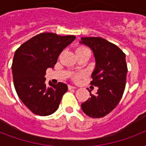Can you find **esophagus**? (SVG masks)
I'll return each instance as SVG.
<instances>
[{"label": "esophagus", "mask_w": 146, "mask_h": 146, "mask_svg": "<svg viewBox=\"0 0 146 146\" xmlns=\"http://www.w3.org/2000/svg\"><path fill=\"white\" fill-rule=\"evenodd\" d=\"M68 87H69V89H76V87L73 86H70V85H69Z\"/></svg>", "instance_id": "esophagus-1"}]
</instances>
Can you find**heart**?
<instances>
[{"mask_svg":"<svg viewBox=\"0 0 146 146\" xmlns=\"http://www.w3.org/2000/svg\"><path fill=\"white\" fill-rule=\"evenodd\" d=\"M89 50V48H87L85 46H80L78 47L77 48H76V53L78 52H80V51H82V50ZM83 76V73H77V74H76L74 76V80L76 81H78V80H80L81 78Z\"/></svg>","mask_w":146,"mask_h":146,"instance_id":"b5f03b06","label":"heart"}]
</instances>
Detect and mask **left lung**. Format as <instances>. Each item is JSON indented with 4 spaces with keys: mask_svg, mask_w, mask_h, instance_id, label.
<instances>
[{
    "mask_svg": "<svg viewBox=\"0 0 146 146\" xmlns=\"http://www.w3.org/2000/svg\"><path fill=\"white\" fill-rule=\"evenodd\" d=\"M80 43L89 46L96 57L92 74V86L98 87L97 93L83 102L82 110L90 117H103L115 108L126 86V55L116 44L100 37H82Z\"/></svg>",
    "mask_w": 146,
    "mask_h": 146,
    "instance_id": "left-lung-1",
    "label": "left lung"
}]
</instances>
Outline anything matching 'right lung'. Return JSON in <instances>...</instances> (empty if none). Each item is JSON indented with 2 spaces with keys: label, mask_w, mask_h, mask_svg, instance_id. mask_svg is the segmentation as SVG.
Returning a JSON list of instances; mask_svg holds the SVG:
<instances>
[{
  "label": "right lung",
  "mask_w": 146,
  "mask_h": 146,
  "mask_svg": "<svg viewBox=\"0 0 146 146\" xmlns=\"http://www.w3.org/2000/svg\"><path fill=\"white\" fill-rule=\"evenodd\" d=\"M75 38L74 35L41 33L15 51L12 64L15 89L23 103L36 115L54 113L68 90L63 82L46 85L44 75L47 69L54 68L60 54Z\"/></svg>",
  "instance_id": "right-lung-1"
}]
</instances>
